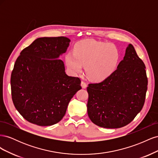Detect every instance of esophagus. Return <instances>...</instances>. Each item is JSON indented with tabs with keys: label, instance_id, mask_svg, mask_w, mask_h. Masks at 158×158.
I'll return each instance as SVG.
<instances>
[{
	"label": "esophagus",
	"instance_id": "esophagus-1",
	"mask_svg": "<svg viewBox=\"0 0 158 158\" xmlns=\"http://www.w3.org/2000/svg\"><path fill=\"white\" fill-rule=\"evenodd\" d=\"M81 85H82V88L83 89H85V88H86V87H87V84L85 83V82H84V81H82V82H81Z\"/></svg>",
	"mask_w": 158,
	"mask_h": 158
}]
</instances>
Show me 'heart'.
<instances>
[{
	"label": "heart",
	"instance_id": "obj_1",
	"mask_svg": "<svg viewBox=\"0 0 158 158\" xmlns=\"http://www.w3.org/2000/svg\"><path fill=\"white\" fill-rule=\"evenodd\" d=\"M119 53L115 47L106 43L88 40L76 44L74 53L66 56V63L73 74L82 72V65L88 78L95 82L108 78L115 70Z\"/></svg>",
	"mask_w": 158,
	"mask_h": 158
}]
</instances>
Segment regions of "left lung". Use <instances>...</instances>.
<instances>
[{"label": "left lung", "mask_w": 158, "mask_h": 158, "mask_svg": "<svg viewBox=\"0 0 158 158\" xmlns=\"http://www.w3.org/2000/svg\"><path fill=\"white\" fill-rule=\"evenodd\" d=\"M146 66L131 44L116 70L87 88L88 114L95 125L117 128L130 123L144 104L148 78Z\"/></svg>", "instance_id": "obj_1"}]
</instances>
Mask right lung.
Returning a JSON list of instances; mask_svg holds the SVG:
<instances>
[{
	"label": "right lung",
	"instance_id": "obj_1",
	"mask_svg": "<svg viewBox=\"0 0 158 158\" xmlns=\"http://www.w3.org/2000/svg\"><path fill=\"white\" fill-rule=\"evenodd\" d=\"M70 42L65 37L37 38L15 62L10 79L12 101L31 123L51 126L59 123L81 89L80 80L66 74L59 59Z\"/></svg>",
	"mask_w": 158,
	"mask_h": 158
}]
</instances>
